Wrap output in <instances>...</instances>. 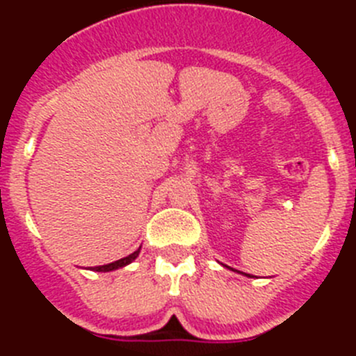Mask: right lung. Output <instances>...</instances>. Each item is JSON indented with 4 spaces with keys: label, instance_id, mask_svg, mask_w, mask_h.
Masks as SVG:
<instances>
[{
    "label": "right lung",
    "instance_id": "1",
    "mask_svg": "<svg viewBox=\"0 0 356 356\" xmlns=\"http://www.w3.org/2000/svg\"><path fill=\"white\" fill-rule=\"evenodd\" d=\"M139 251H140V248H139V250H137V251H134V253H131V254H128V257H124V259L115 260V262L106 264V266H96V267H94V271L106 273V271H114V269H119V267L128 266V264L134 262V260L137 259V257H139Z\"/></svg>",
    "mask_w": 356,
    "mask_h": 356
}]
</instances>
